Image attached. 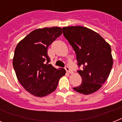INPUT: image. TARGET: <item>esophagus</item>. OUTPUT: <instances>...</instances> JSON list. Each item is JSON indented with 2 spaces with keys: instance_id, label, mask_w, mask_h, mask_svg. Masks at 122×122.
<instances>
[{
  "instance_id": "34e87169",
  "label": "esophagus",
  "mask_w": 122,
  "mask_h": 122,
  "mask_svg": "<svg viewBox=\"0 0 122 122\" xmlns=\"http://www.w3.org/2000/svg\"><path fill=\"white\" fill-rule=\"evenodd\" d=\"M65 70H66V72L70 73V74H73V71L71 70L70 68L68 66H66V67H65Z\"/></svg>"
}]
</instances>
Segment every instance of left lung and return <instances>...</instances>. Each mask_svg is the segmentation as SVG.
<instances>
[{"label": "left lung", "mask_w": 122, "mask_h": 122, "mask_svg": "<svg viewBox=\"0 0 122 122\" xmlns=\"http://www.w3.org/2000/svg\"><path fill=\"white\" fill-rule=\"evenodd\" d=\"M63 35L72 46L81 77L80 85L73 88L77 92L91 94L98 91L109 76L113 57L110 44L99 34L84 26L63 27Z\"/></svg>", "instance_id": "obj_1"}]
</instances>
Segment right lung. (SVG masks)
Returning a JSON list of instances; mask_svg holds the SVG:
<instances>
[{
    "label": "right lung",
    "instance_id": "add662e5",
    "mask_svg": "<svg viewBox=\"0 0 122 122\" xmlns=\"http://www.w3.org/2000/svg\"><path fill=\"white\" fill-rule=\"evenodd\" d=\"M62 28L51 27L33 30L20 41L14 51L12 64L16 76L26 91L37 97H44L55 91L63 68L51 64L48 47L62 34Z\"/></svg>",
    "mask_w": 122,
    "mask_h": 122
}]
</instances>
